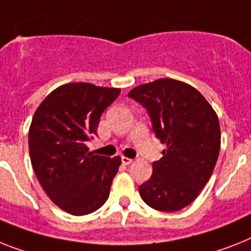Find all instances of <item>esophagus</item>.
<instances>
[{"instance_id": "1", "label": "esophagus", "mask_w": 251, "mask_h": 251, "mask_svg": "<svg viewBox=\"0 0 251 251\" xmlns=\"http://www.w3.org/2000/svg\"><path fill=\"white\" fill-rule=\"evenodd\" d=\"M122 163H123L124 165H129L130 163H132V159L126 158V156H122Z\"/></svg>"}]
</instances>
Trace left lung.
<instances>
[{"mask_svg":"<svg viewBox=\"0 0 251 251\" xmlns=\"http://www.w3.org/2000/svg\"><path fill=\"white\" fill-rule=\"evenodd\" d=\"M128 97L146 109L152 132L167 145L138 187L141 198L160 212L181 210L212 177L221 149L218 117L198 90L176 79L141 84Z\"/></svg>","mask_w":251,"mask_h":251,"instance_id":"left-lung-1","label":"left lung"}]
</instances>
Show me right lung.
Masks as SVG:
<instances>
[{
  "label": "right lung",
  "instance_id": "1",
  "mask_svg": "<svg viewBox=\"0 0 251 251\" xmlns=\"http://www.w3.org/2000/svg\"><path fill=\"white\" fill-rule=\"evenodd\" d=\"M119 93L91 83L64 84L34 113L28 138L33 171L49 198L70 214H90L109 198L121 158L93 155L87 144Z\"/></svg>",
  "mask_w": 251,
  "mask_h": 251
}]
</instances>
